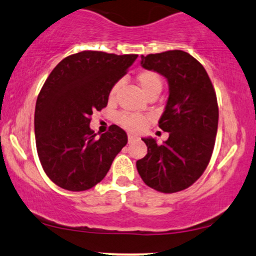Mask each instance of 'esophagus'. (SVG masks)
<instances>
[{
  "label": "esophagus",
  "instance_id": "esophagus-1",
  "mask_svg": "<svg viewBox=\"0 0 256 256\" xmlns=\"http://www.w3.org/2000/svg\"><path fill=\"white\" fill-rule=\"evenodd\" d=\"M136 136H130V134H129V136H128V142H129V144L134 142H136Z\"/></svg>",
  "mask_w": 256,
  "mask_h": 256
}]
</instances>
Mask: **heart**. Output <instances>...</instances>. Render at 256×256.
<instances>
[{"label":"heart","mask_w":256,"mask_h":256,"mask_svg":"<svg viewBox=\"0 0 256 256\" xmlns=\"http://www.w3.org/2000/svg\"><path fill=\"white\" fill-rule=\"evenodd\" d=\"M136 82L146 96H151V94L158 96L163 87V82L160 74L151 70L140 71L136 74ZM120 83L117 82L111 87L110 93H108V99L111 102H114V98H116L117 92L120 90ZM148 120L145 116H142V114H134L128 112H122L117 116V122L123 128H126L129 132H134V133L142 130L146 127V124H148Z\"/></svg>","instance_id":"b5f03b06"}]
</instances>
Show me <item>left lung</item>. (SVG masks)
<instances>
[{"instance_id": "obj_1", "label": "left lung", "mask_w": 256, "mask_h": 256, "mask_svg": "<svg viewBox=\"0 0 256 256\" xmlns=\"http://www.w3.org/2000/svg\"><path fill=\"white\" fill-rule=\"evenodd\" d=\"M142 65L168 80L158 126L169 138L163 144L142 139L148 154L136 160V169L151 188L174 194L190 188L209 164L219 120L216 94L203 65L184 50L142 56Z\"/></svg>"}]
</instances>
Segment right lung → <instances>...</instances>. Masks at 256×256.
Here are the masks:
<instances>
[{
    "instance_id": "1",
    "label": "right lung",
    "mask_w": 256,
    "mask_h": 256,
    "mask_svg": "<svg viewBox=\"0 0 256 256\" xmlns=\"http://www.w3.org/2000/svg\"><path fill=\"white\" fill-rule=\"evenodd\" d=\"M136 58L83 50L62 59L46 80L35 108L36 148L43 170L59 188L90 190L127 145V134L118 126L96 138L90 123Z\"/></svg>"
}]
</instances>
